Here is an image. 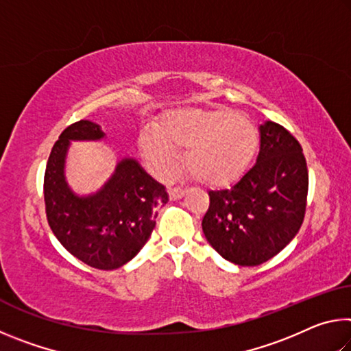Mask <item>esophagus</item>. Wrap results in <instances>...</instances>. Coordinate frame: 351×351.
Wrapping results in <instances>:
<instances>
[{"instance_id": "1", "label": "esophagus", "mask_w": 351, "mask_h": 351, "mask_svg": "<svg viewBox=\"0 0 351 351\" xmlns=\"http://www.w3.org/2000/svg\"><path fill=\"white\" fill-rule=\"evenodd\" d=\"M186 193H187V190L182 187H169L170 199H181Z\"/></svg>"}]
</instances>
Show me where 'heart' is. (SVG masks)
<instances>
[{"mask_svg":"<svg viewBox=\"0 0 351 351\" xmlns=\"http://www.w3.org/2000/svg\"><path fill=\"white\" fill-rule=\"evenodd\" d=\"M139 148L153 170L170 176L178 153L190 175L206 186H228L245 175L258 150V132L245 116L229 110L182 108L165 112L158 130L144 128Z\"/></svg>","mask_w":351,"mask_h":351,"instance_id":"heart-1","label":"heart"}]
</instances>
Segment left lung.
Instances as JSON below:
<instances>
[{
	"label": "left lung",
	"mask_w": 351,
	"mask_h": 351,
	"mask_svg": "<svg viewBox=\"0 0 351 351\" xmlns=\"http://www.w3.org/2000/svg\"><path fill=\"white\" fill-rule=\"evenodd\" d=\"M308 169L302 147L276 122L260 125L257 162L230 189L210 190L206 240L223 258L258 266L289 245L304 223Z\"/></svg>",
	"instance_id": "1"
}]
</instances>
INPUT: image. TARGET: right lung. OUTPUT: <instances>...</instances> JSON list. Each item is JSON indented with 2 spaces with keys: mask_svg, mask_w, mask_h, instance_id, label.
<instances>
[{
  "mask_svg": "<svg viewBox=\"0 0 351 351\" xmlns=\"http://www.w3.org/2000/svg\"><path fill=\"white\" fill-rule=\"evenodd\" d=\"M105 138L99 123L79 121L63 130L45 171L46 217L57 240L83 263L96 269H117L134 258L156 224L158 206L169 201L165 187L133 158L116 165L104 187L77 195L64 176L71 141Z\"/></svg>",
  "mask_w": 351,
  "mask_h": 351,
  "instance_id": "obj_1",
  "label": "right lung"
}]
</instances>
